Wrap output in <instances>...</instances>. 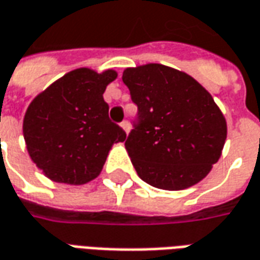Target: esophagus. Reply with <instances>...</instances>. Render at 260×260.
<instances>
[{"mask_svg": "<svg viewBox=\"0 0 260 260\" xmlns=\"http://www.w3.org/2000/svg\"><path fill=\"white\" fill-rule=\"evenodd\" d=\"M121 126H122V129H124L126 134L129 132V122H128V121H122V122H121Z\"/></svg>", "mask_w": 260, "mask_h": 260, "instance_id": "esophagus-1", "label": "esophagus"}]
</instances>
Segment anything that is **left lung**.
Instances as JSON below:
<instances>
[{
  "mask_svg": "<svg viewBox=\"0 0 260 260\" xmlns=\"http://www.w3.org/2000/svg\"><path fill=\"white\" fill-rule=\"evenodd\" d=\"M122 81L138 107L125 138L138 176L163 190L203 180L226 139L225 118L211 94L191 76L157 63L126 69Z\"/></svg>",
  "mask_w": 260,
  "mask_h": 260,
  "instance_id": "left-lung-1",
  "label": "left lung"
}]
</instances>
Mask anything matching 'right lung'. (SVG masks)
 I'll use <instances>...</instances> for the list:
<instances>
[{"instance_id":"obj_1","label":"right lung","mask_w":260,"mask_h":260,"mask_svg":"<svg viewBox=\"0 0 260 260\" xmlns=\"http://www.w3.org/2000/svg\"><path fill=\"white\" fill-rule=\"evenodd\" d=\"M114 70L77 69L36 97L23 118L29 156L50 180L84 184L95 179L114 143L126 134L108 117L107 86Z\"/></svg>"}]
</instances>
